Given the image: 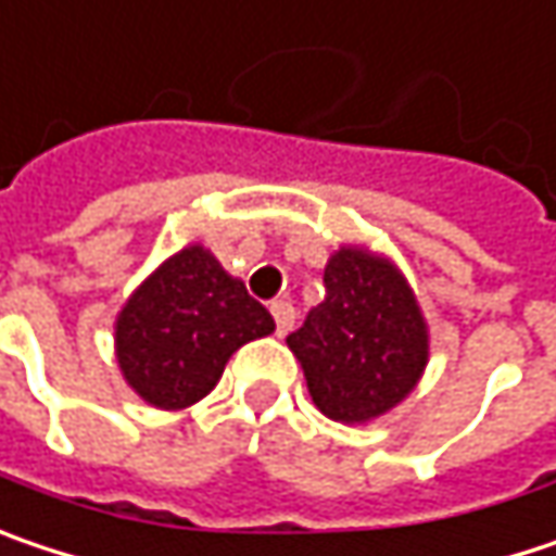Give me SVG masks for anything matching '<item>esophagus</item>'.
Instances as JSON below:
<instances>
[{
    "mask_svg": "<svg viewBox=\"0 0 556 556\" xmlns=\"http://www.w3.org/2000/svg\"><path fill=\"white\" fill-rule=\"evenodd\" d=\"M270 314H274V320H277V333L279 337H286L292 327H295V308H292V302H274L270 305Z\"/></svg>",
    "mask_w": 556,
    "mask_h": 556,
    "instance_id": "esophagus-1",
    "label": "esophagus"
}]
</instances>
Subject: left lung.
Here are the masks:
<instances>
[{
  "label": "left lung",
  "instance_id": "1",
  "mask_svg": "<svg viewBox=\"0 0 556 556\" xmlns=\"http://www.w3.org/2000/svg\"><path fill=\"white\" fill-rule=\"evenodd\" d=\"M327 299L286 337L311 403L343 425L396 408L428 368L431 333L403 270L365 245H340L324 267Z\"/></svg>",
  "mask_w": 556,
  "mask_h": 556
}]
</instances>
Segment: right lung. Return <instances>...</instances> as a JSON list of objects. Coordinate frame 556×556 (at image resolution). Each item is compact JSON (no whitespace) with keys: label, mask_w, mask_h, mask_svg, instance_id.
<instances>
[{"label":"right lung","mask_w":556,"mask_h":556,"mask_svg":"<svg viewBox=\"0 0 556 556\" xmlns=\"http://www.w3.org/2000/svg\"><path fill=\"white\" fill-rule=\"evenodd\" d=\"M274 330L270 311L223 270L211 248L188 245L115 314V362L148 406L179 412L211 393L232 352Z\"/></svg>","instance_id":"obj_1"}]
</instances>
